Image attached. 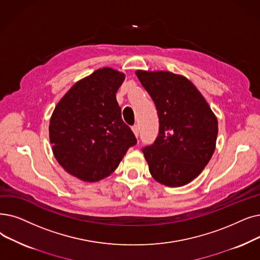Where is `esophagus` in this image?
Wrapping results in <instances>:
<instances>
[{
  "instance_id": "esophagus-1",
  "label": "esophagus",
  "mask_w": 260,
  "mask_h": 260,
  "mask_svg": "<svg viewBox=\"0 0 260 260\" xmlns=\"http://www.w3.org/2000/svg\"><path fill=\"white\" fill-rule=\"evenodd\" d=\"M132 131H133V133H134V135L136 137H138L139 136V126L138 125H134V126H132Z\"/></svg>"
}]
</instances>
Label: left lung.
I'll return each instance as SVG.
<instances>
[{"mask_svg": "<svg viewBox=\"0 0 260 260\" xmlns=\"http://www.w3.org/2000/svg\"><path fill=\"white\" fill-rule=\"evenodd\" d=\"M156 105L159 134L142 150L156 182L189 184L204 170L216 149L218 120L205 98L187 77L169 71L137 70Z\"/></svg>", "mask_w": 260, "mask_h": 260, "instance_id": "8db88e82", "label": "left lung"}]
</instances>
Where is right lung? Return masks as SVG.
I'll use <instances>...</instances> for the list:
<instances>
[{
	"label": "right lung",
	"instance_id": "obj_1",
	"mask_svg": "<svg viewBox=\"0 0 260 260\" xmlns=\"http://www.w3.org/2000/svg\"><path fill=\"white\" fill-rule=\"evenodd\" d=\"M125 74L102 68L76 82L50 119L49 136L56 160L84 182H99L118 168L137 143L122 120L116 93Z\"/></svg>",
	"mask_w": 260,
	"mask_h": 260
}]
</instances>
